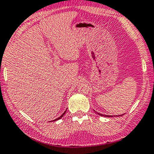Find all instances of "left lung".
Here are the masks:
<instances>
[{"mask_svg":"<svg viewBox=\"0 0 154 154\" xmlns=\"http://www.w3.org/2000/svg\"><path fill=\"white\" fill-rule=\"evenodd\" d=\"M95 112H97L96 111H94ZM97 114H99V115H100V116H107V117H112V116H112V115H104V114H100V113H97ZM122 115H123V114H122Z\"/></svg>","mask_w":154,"mask_h":154,"instance_id":"obj_1","label":"left lung"}]
</instances>
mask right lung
I'll use <instances>...</instances> for the list:
<instances>
[{"label":"right lung","instance_id":"add662e5","mask_svg":"<svg viewBox=\"0 0 154 154\" xmlns=\"http://www.w3.org/2000/svg\"><path fill=\"white\" fill-rule=\"evenodd\" d=\"M66 111H67V109H66V110L65 111V112H64V113H63V114H62V115L60 116V117H58L57 119H54V120H53V121H57V120H58V119H61L62 117H63V116L64 115H65V113H66ZM53 121H52V122H53Z\"/></svg>","mask_w":154,"mask_h":154}]
</instances>
